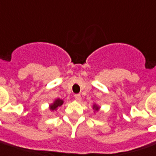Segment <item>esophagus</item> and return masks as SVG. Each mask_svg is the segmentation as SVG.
<instances>
[{
	"instance_id": "obj_1",
	"label": "esophagus",
	"mask_w": 156,
	"mask_h": 156,
	"mask_svg": "<svg viewBox=\"0 0 156 156\" xmlns=\"http://www.w3.org/2000/svg\"><path fill=\"white\" fill-rule=\"evenodd\" d=\"M74 98H75V100H76V101H80L82 100V97H81V95H80V94H75L74 95Z\"/></svg>"
}]
</instances>
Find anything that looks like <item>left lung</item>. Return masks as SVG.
Instances as JSON below:
<instances>
[{"label": "left lung", "mask_w": 156, "mask_h": 156, "mask_svg": "<svg viewBox=\"0 0 156 156\" xmlns=\"http://www.w3.org/2000/svg\"><path fill=\"white\" fill-rule=\"evenodd\" d=\"M93 108L94 109V111H98V110H99V106H98V105H94Z\"/></svg>", "instance_id": "8db88e82"}]
</instances>
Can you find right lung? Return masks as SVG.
Returning <instances> with one entry per match:
<instances>
[{
  "mask_svg": "<svg viewBox=\"0 0 156 156\" xmlns=\"http://www.w3.org/2000/svg\"><path fill=\"white\" fill-rule=\"evenodd\" d=\"M62 104V100H61V99H56V100L54 101V103L50 105V110H51V111H56V109L58 108L59 106H61Z\"/></svg>",
  "mask_w": 156,
  "mask_h": 156,
  "instance_id": "right-lung-1",
  "label": "right lung"
}]
</instances>
